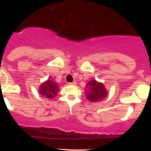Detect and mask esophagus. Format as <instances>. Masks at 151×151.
Wrapping results in <instances>:
<instances>
[{
	"label": "esophagus",
	"instance_id": "esophagus-1",
	"mask_svg": "<svg viewBox=\"0 0 151 151\" xmlns=\"http://www.w3.org/2000/svg\"><path fill=\"white\" fill-rule=\"evenodd\" d=\"M76 84H77V82H76V81H73V82L69 83V84H70V85H76Z\"/></svg>",
	"mask_w": 151,
	"mask_h": 151
}]
</instances>
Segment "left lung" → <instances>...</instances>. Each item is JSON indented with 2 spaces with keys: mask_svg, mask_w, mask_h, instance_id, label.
Here are the masks:
<instances>
[{
  "mask_svg": "<svg viewBox=\"0 0 151 151\" xmlns=\"http://www.w3.org/2000/svg\"><path fill=\"white\" fill-rule=\"evenodd\" d=\"M86 98L91 102H98L101 101L108 94L103 83L98 82L93 79L89 81L86 85Z\"/></svg>",
  "mask_w": 151,
  "mask_h": 151,
  "instance_id": "obj_1",
  "label": "left lung"
}]
</instances>
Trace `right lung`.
<instances>
[{
  "instance_id": "obj_1",
  "label": "right lung",
  "mask_w": 151,
  "mask_h": 151,
  "mask_svg": "<svg viewBox=\"0 0 151 151\" xmlns=\"http://www.w3.org/2000/svg\"><path fill=\"white\" fill-rule=\"evenodd\" d=\"M58 91H59L58 84L52 79H48L43 82L39 88V93L47 99H52L56 96Z\"/></svg>"
}]
</instances>
